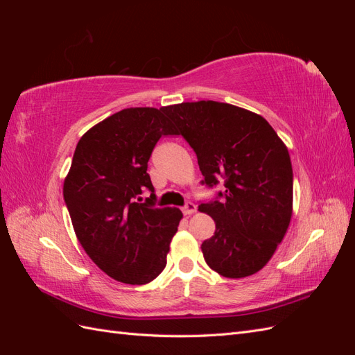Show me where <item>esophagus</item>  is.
Here are the masks:
<instances>
[{"mask_svg": "<svg viewBox=\"0 0 355 355\" xmlns=\"http://www.w3.org/2000/svg\"><path fill=\"white\" fill-rule=\"evenodd\" d=\"M182 211H184V214L185 216H189V214H192V213H196L197 211V206L194 202H187L184 207H182Z\"/></svg>", "mask_w": 355, "mask_h": 355, "instance_id": "34e87169", "label": "esophagus"}]
</instances>
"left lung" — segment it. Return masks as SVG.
Returning <instances> with one entry per match:
<instances>
[{"label":"left lung","instance_id":"left-lung-1","mask_svg":"<svg viewBox=\"0 0 355 355\" xmlns=\"http://www.w3.org/2000/svg\"><path fill=\"white\" fill-rule=\"evenodd\" d=\"M164 114L194 149L202 185L223 191L198 209L216 231L201 244L207 265L228 278L257 272L292 218L293 170L286 145L265 118L230 103L200 101Z\"/></svg>","mask_w":355,"mask_h":355}]
</instances>
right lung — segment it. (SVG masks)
<instances>
[{
	"label": "right lung",
	"instance_id": "obj_1",
	"mask_svg": "<svg viewBox=\"0 0 355 355\" xmlns=\"http://www.w3.org/2000/svg\"><path fill=\"white\" fill-rule=\"evenodd\" d=\"M173 135L164 108H127L75 148L63 200L83 249L116 282L146 284L166 268L182 211L157 207L146 170L159 137ZM145 191L152 196L144 202Z\"/></svg>",
	"mask_w": 355,
	"mask_h": 355
}]
</instances>
